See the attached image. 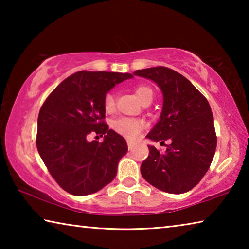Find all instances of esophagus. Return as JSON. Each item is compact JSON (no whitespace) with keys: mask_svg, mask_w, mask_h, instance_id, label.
Instances as JSON below:
<instances>
[{"mask_svg":"<svg viewBox=\"0 0 249 249\" xmlns=\"http://www.w3.org/2000/svg\"><path fill=\"white\" fill-rule=\"evenodd\" d=\"M136 145V142H132V141H127V147H128V149L129 150H132L133 148H134V146Z\"/></svg>","mask_w":249,"mask_h":249,"instance_id":"34e87169","label":"esophagus"}]
</instances>
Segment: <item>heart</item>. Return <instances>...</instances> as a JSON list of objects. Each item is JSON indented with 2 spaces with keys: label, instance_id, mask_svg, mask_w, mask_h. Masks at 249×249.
Here are the masks:
<instances>
[{
  "label": "heart",
  "instance_id": "1",
  "mask_svg": "<svg viewBox=\"0 0 249 249\" xmlns=\"http://www.w3.org/2000/svg\"><path fill=\"white\" fill-rule=\"evenodd\" d=\"M135 94L137 99L144 103L147 100H153L154 92L150 87L146 84H138L135 87ZM104 109L107 113H112L115 109V98L112 93H108L104 98ZM112 128L117 134L122 135L128 140H135L140 136L142 130L145 128V122L140 119H133V117H121L112 123Z\"/></svg>",
  "mask_w": 249,
  "mask_h": 249
}]
</instances>
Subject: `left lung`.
I'll return each mask as SVG.
<instances>
[{
    "label": "left lung",
    "mask_w": 249,
    "mask_h": 249,
    "mask_svg": "<svg viewBox=\"0 0 249 249\" xmlns=\"http://www.w3.org/2000/svg\"><path fill=\"white\" fill-rule=\"evenodd\" d=\"M134 74L154 81L163 96L159 121L146 138L171 142L165 153L148 146L149 155L141 166L142 178L168 193L190 191L209 170L216 149L208 100L187 78L166 67L136 70Z\"/></svg>",
    "instance_id": "1"
}]
</instances>
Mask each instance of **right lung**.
Returning <instances> with one entry per match:
<instances>
[{
    "label": "right lung",
    "instance_id": "obj_1",
    "mask_svg": "<svg viewBox=\"0 0 249 249\" xmlns=\"http://www.w3.org/2000/svg\"><path fill=\"white\" fill-rule=\"evenodd\" d=\"M133 74L79 71L65 79L41 107L36 145L50 175L70 195L98 192L115 178L117 165L127 153L120 134L104 123V98L115 84ZM90 133L105 136L89 142Z\"/></svg>",
    "mask_w": 249,
    "mask_h": 249
}]
</instances>
